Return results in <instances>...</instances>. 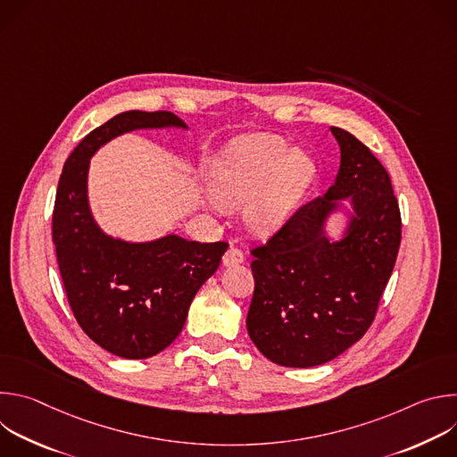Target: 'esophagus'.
<instances>
[{
  "mask_svg": "<svg viewBox=\"0 0 457 457\" xmlns=\"http://www.w3.org/2000/svg\"><path fill=\"white\" fill-rule=\"evenodd\" d=\"M242 262H244V254H242V251L237 249V247H229V249L226 251V254L222 256V266H226V268L238 266V264H242Z\"/></svg>",
  "mask_w": 457,
  "mask_h": 457,
  "instance_id": "34e87169",
  "label": "esophagus"
}]
</instances>
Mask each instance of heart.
I'll list each match as a JSON object with an SVG mask.
<instances>
[{"instance_id": "b5f03b06", "label": "heart", "mask_w": 457, "mask_h": 457, "mask_svg": "<svg viewBox=\"0 0 457 457\" xmlns=\"http://www.w3.org/2000/svg\"><path fill=\"white\" fill-rule=\"evenodd\" d=\"M312 177L309 155L273 136L231 141L208 170L213 199L228 210L244 206V226L254 237H270L284 226Z\"/></svg>"}]
</instances>
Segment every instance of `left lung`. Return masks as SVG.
<instances>
[{"mask_svg": "<svg viewBox=\"0 0 457 457\" xmlns=\"http://www.w3.org/2000/svg\"><path fill=\"white\" fill-rule=\"evenodd\" d=\"M331 132L340 146L335 184L253 249L247 333L284 367L328 363L367 333L402 242L386 170L353 134L337 126ZM338 212L346 226L333 237L327 224Z\"/></svg>", "mask_w": 457, "mask_h": 457, "instance_id": "8db88e82", "label": "left lung"}]
</instances>
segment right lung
<instances>
[{
	"label": "right lung",
	"mask_w": 457,
	"mask_h": 457,
	"mask_svg": "<svg viewBox=\"0 0 457 457\" xmlns=\"http://www.w3.org/2000/svg\"><path fill=\"white\" fill-rule=\"evenodd\" d=\"M161 128L187 124L171 112L129 110L96 128L64 162L54 204L52 240L74 316L99 347L126 360L152 358L180 335L191 300L228 249L175 233L128 242L94 219L90 159L119 136Z\"/></svg>",
	"instance_id": "right-lung-1"
}]
</instances>
